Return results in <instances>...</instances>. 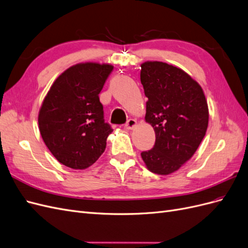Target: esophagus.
<instances>
[{
	"label": "esophagus",
	"instance_id": "1",
	"mask_svg": "<svg viewBox=\"0 0 248 248\" xmlns=\"http://www.w3.org/2000/svg\"><path fill=\"white\" fill-rule=\"evenodd\" d=\"M136 125H137L136 120H134V119H129V120H127V122L125 123V128L126 129H132Z\"/></svg>",
	"mask_w": 248,
	"mask_h": 248
}]
</instances>
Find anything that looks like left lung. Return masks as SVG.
<instances>
[{"mask_svg": "<svg viewBox=\"0 0 248 248\" xmlns=\"http://www.w3.org/2000/svg\"><path fill=\"white\" fill-rule=\"evenodd\" d=\"M140 82L148 98L146 122L155 131V145L140 156L158 175L178 170L204 139L209 110L198 82L182 69L163 62L140 65Z\"/></svg>", "mask_w": 248, "mask_h": 248, "instance_id": "left-lung-1", "label": "left lung"}]
</instances>
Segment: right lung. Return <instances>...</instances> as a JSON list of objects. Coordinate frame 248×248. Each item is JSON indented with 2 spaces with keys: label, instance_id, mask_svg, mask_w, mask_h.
I'll return each instance as SVG.
<instances>
[{
  "label": "right lung",
  "instance_id": "add662e5",
  "mask_svg": "<svg viewBox=\"0 0 248 248\" xmlns=\"http://www.w3.org/2000/svg\"><path fill=\"white\" fill-rule=\"evenodd\" d=\"M114 67L80 63L60 76L43 100L38 124L43 141L64 166L84 170L99 158L112 131L99 93Z\"/></svg>",
  "mask_w": 248,
  "mask_h": 248
}]
</instances>
